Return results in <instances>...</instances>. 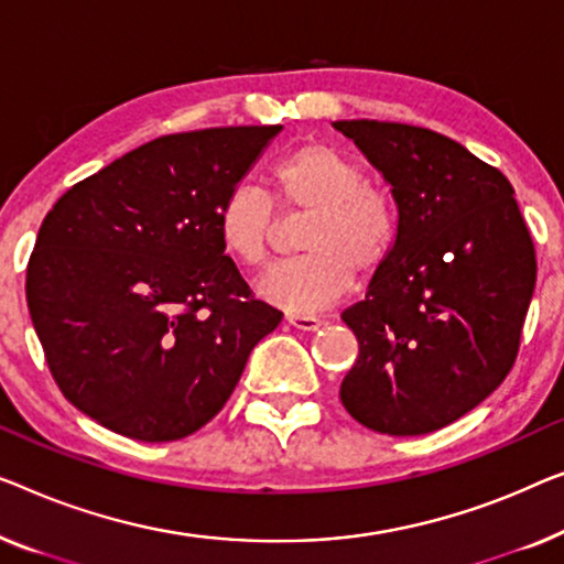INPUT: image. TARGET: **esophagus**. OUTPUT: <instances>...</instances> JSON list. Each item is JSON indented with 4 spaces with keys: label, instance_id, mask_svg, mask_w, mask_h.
Segmentation results:
<instances>
[{
    "label": "esophagus",
    "instance_id": "34e87169",
    "mask_svg": "<svg viewBox=\"0 0 564 564\" xmlns=\"http://www.w3.org/2000/svg\"><path fill=\"white\" fill-rule=\"evenodd\" d=\"M288 323L292 325V328L307 330V333H313V330H317V328H321V325H323L321 317H315V315H300V313H290V315H288Z\"/></svg>",
    "mask_w": 564,
    "mask_h": 564
}]
</instances>
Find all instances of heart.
Masks as SVG:
<instances>
[{
  "label": "heart",
  "instance_id": "obj_1",
  "mask_svg": "<svg viewBox=\"0 0 564 564\" xmlns=\"http://www.w3.org/2000/svg\"><path fill=\"white\" fill-rule=\"evenodd\" d=\"M272 198L288 214H307L300 231L305 254L274 264L257 292L284 313H315L343 297L354 282L387 264L397 241V210L369 183L366 170L338 147L305 142L282 154L267 173ZM274 208L262 191L236 185L216 214L224 251L243 267L267 262L274 239Z\"/></svg>",
  "mask_w": 564,
  "mask_h": 564
}]
</instances>
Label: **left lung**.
<instances>
[{"label":"left lung","mask_w":564,"mask_h":564,"mask_svg":"<svg viewBox=\"0 0 564 564\" xmlns=\"http://www.w3.org/2000/svg\"><path fill=\"white\" fill-rule=\"evenodd\" d=\"M333 127L397 208L394 251L340 315L358 338L340 402L383 435H427L511 371L536 282L532 236L511 183L451 137L377 119Z\"/></svg>","instance_id":"left-lung-1"}]
</instances>
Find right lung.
I'll list each match as a JSON object with an SVG mask.
<instances>
[{"instance_id": "1", "label": "right lung", "mask_w": 564, "mask_h": 564, "mask_svg": "<svg viewBox=\"0 0 564 564\" xmlns=\"http://www.w3.org/2000/svg\"><path fill=\"white\" fill-rule=\"evenodd\" d=\"M282 132L167 134L58 198L28 264V307L53 379L111 432L170 443L221 412L282 321L224 254L216 214Z\"/></svg>"}]
</instances>
